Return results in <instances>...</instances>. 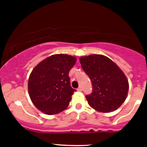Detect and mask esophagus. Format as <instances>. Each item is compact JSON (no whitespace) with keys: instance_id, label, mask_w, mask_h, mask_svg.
Returning a JSON list of instances; mask_svg holds the SVG:
<instances>
[{"instance_id":"obj_1","label":"esophagus","mask_w":147,"mask_h":147,"mask_svg":"<svg viewBox=\"0 0 147 147\" xmlns=\"http://www.w3.org/2000/svg\"><path fill=\"white\" fill-rule=\"evenodd\" d=\"M77 90H78V91H82V88L81 86L79 87V88H77Z\"/></svg>"}]
</instances>
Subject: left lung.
Returning <instances> with one entry per match:
<instances>
[{
	"label": "left lung",
	"mask_w": 147,
	"mask_h": 147,
	"mask_svg": "<svg viewBox=\"0 0 147 147\" xmlns=\"http://www.w3.org/2000/svg\"><path fill=\"white\" fill-rule=\"evenodd\" d=\"M80 61L93 86L91 94L86 96L90 106L102 113L117 110L127 98L129 90L124 72L113 61L101 54L82 57Z\"/></svg>",
	"instance_id": "obj_1"
}]
</instances>
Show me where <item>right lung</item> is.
I'll list each match as a JSON object with an SVG mask.
<instances>
[{
	"instance_id": "right-lung-1",
	"label": "right lung",
	"mask_w": 147,
	"mask_h": 147,
	"mask_svg": "<svg viewBox=\"0 0 147 147\" xmlns=\"http://www.w3.org/2000/svg\"><path fill=\"white\" fill-rule=\"evenodd\" d=\"M76 62L73 56L54 54L34 67L28 78V94L41 112L55 115L67 108L75 91L70 85L68 73Z\"/></svg>"
}]
</instances>
